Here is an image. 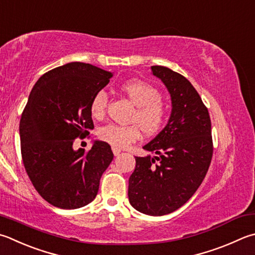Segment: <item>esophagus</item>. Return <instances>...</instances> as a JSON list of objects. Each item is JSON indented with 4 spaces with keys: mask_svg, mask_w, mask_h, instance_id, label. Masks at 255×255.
<instances>
[{
    "mask_svg": "<svg viewBox=\"0 0 255 255\" xmlns=\"http://www.w3.org/2000/svg\"><path fill=\"white\" fill-rule=\"evenodd\" d=\"M112 151H113V154L115 155V156H118L120 153H121V150H120L119 147H115V146H113L112 147Z\"/></svg>",
    "mask_w": 255,
    "mask_h": 255,
    "instance_id": "esophagus-1",
    "label": "esophagus"
}]
</instances>
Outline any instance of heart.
Wrapping results in <instances>:
<instances>
[{
	"label": "heart",
	"instance_id": "b5f03b06",
	"mask_svg": "<svg viewBox=\"0 0 255 255\" xmlns=\"http://www.w3.org/2000/svg\"><path fill=\"white\" fill-rule=\"evenodd\" d=\"M120 90L135 105L131 118L133 124L118 126L108 124L100 129L101 140L115 147H128L141 137L142 131L146 135H154L164 126L167 109L161 101V92L154 85L141 80H129L120 86ZM108 94L104 91L95 93L90 110L94 118L102 119L107 113Z\"/></svg>",
	"mask_w": 255,
	"mask_h": 255
}]
</instances>
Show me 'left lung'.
<instances>
[{
    "label": "left lung",
    "mask_w": 255,
    "mask_h": 255,
    "mask_svg": "<svg viewBox=\"0 0 255 255\" xmlns=\"http://www.w3.org/2000/svg\"><path fill=\"white\" fill-rule=\"evenodd\" d=\"M171 95L172 111L164 128L143 148L155 156L135 157L128 179V201L138 212L161 217L189 201L202 183L213 154L209 111L183 75L151 66Z\"/></svg>",
    "instance_id": "1"
}]
</instances>
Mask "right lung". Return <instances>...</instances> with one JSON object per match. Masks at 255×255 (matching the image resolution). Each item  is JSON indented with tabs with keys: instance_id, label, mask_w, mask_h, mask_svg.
Here are the masks:
<instances>
[{
	"instance_id": "obj_1",
	"label": "right lung",
	"mask_w": 255,
	"mask_h": 255,
	"mask_svg": "<svg viewBox=\"0 0 255 255\" xmlns=\"http://www.w3.org/2000/svg\"><path fill=\"white\" fill-rule=\"evenodd\" d=\"M113 73L82 62H71L43 74L28 97L20 121L23 164L43 199L60 209L92 202L100 179L113 160L107 142L91 150H74L76 137L93 129L90 105Z\"/></svg>"
}]
</instances>
